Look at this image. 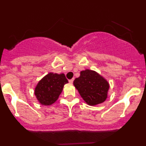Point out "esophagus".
<instances>
[{
  "label": "esophagus",
  "instance_id": "34e87169",
  "mask_svg": "<svg viewBox=\"0 0 146 146\" xmlns=\"http://www.w3.org/2000/svg\"><path fill=\"white\" fill-rule=\"evenodd\" d=\"M73 81H74V79H72V80H69V83H73Z\"/></svg>",
  "mask_w": 146,
  "mask_h": 146
}]
</instances>
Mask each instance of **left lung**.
I'll return each mask as SVG.
<instances>
[{
	"instance_id": "obj_1",
	"label": "left lung",
	"mask_w": 146,
	"mask_h": 146,
	"mask_svg": "<svg viewBox=\"0 0 146 146\" xmlns=\"http://www.w3.org/2000/svg\"><path fill=\"white\" fill-rule=\"evenodd\" d=\"M73 84L81 97L89 105L101 104L108 98L109 83L95 71H81L80 76L74 80Z\"/></svg>"
}]
</instances>
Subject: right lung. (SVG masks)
<instances>
[{"instance_id": "add662e5", "label": "right lung", "mask_w": 146, "mask_h": 146, "mask_svg": "<svg viewBox=\"0 0 146 146\" xmlns=\"http://www.w3.org/2000/svg\"><path fill=\"white\" fill-rule=\"evenodd\" d=\"M68 83L64 74L50 72L38 82L34 94L40 104L48 106L57 101L64 85Z\"/></svg>"}]
</instances>
